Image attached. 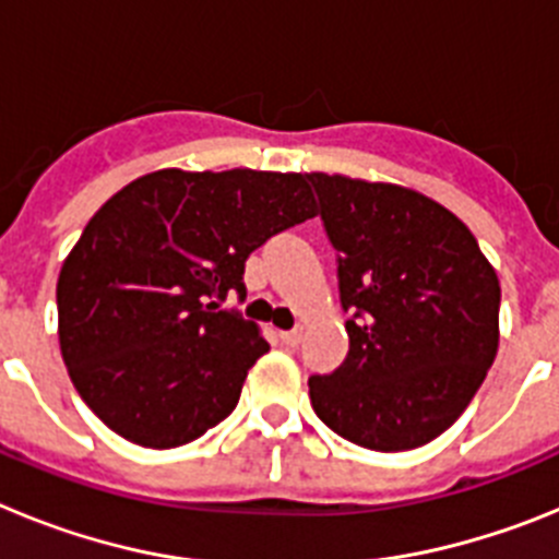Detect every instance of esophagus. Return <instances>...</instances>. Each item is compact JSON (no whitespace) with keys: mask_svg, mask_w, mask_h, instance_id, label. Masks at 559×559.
Wrapping results in <instances>:
<instances>
[{"mask_svg":"<svg viewBox=\"0 0 559 559\" xmlns=\"http://www.w3.org/2000/svg\"><path fill=\"white\" fill-rule=\"evenodd\" d=\"M280 338H283V344H288V347H296V344L302 341V328L283 330V333H280Z\"/></svg>","mask_w":559,"mask_h":559,"instance_id":"esophagus-1","label":"esophagus"}]
</instances>
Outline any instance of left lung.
I'll use <instances>...</instances> for the list:
<instances>
[{
  "label": "left lung",
  "mask_w": 559,
  "mask_h": 559,
  "mask_svg": "<svg viewBox=\"0 0 559 559\" xmlns=\"http://www.w3.org/2000/svg\"><path fill=\"white\" fill-rule=\"evenodd\" d=\"M338 254L349 353L308 380L324 426L369 451L448 431L498 353L501 285L462 221L423 192L308 173Z\"/></svg>",
  "instance_id": "8db88e82"
}]
</instances>
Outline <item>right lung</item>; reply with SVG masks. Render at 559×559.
<instances>
[{"mask_svg": "<svg viewBox=\"0 0 559 559\" xmlns=\"http://www.w3.org/2000/svg\"><path fill=\"white\" fill-rule=\"evenodd\" d=\"M302 173H147L88 221L58 276L63 364L92 412L142 448H179L235 412L269 341L221 310L254 249L313 218Z\"/></svg>", "mask_w": 559, "mask_h": 559, "instance_id": "1", "label": "right lung"}]
</instances>
